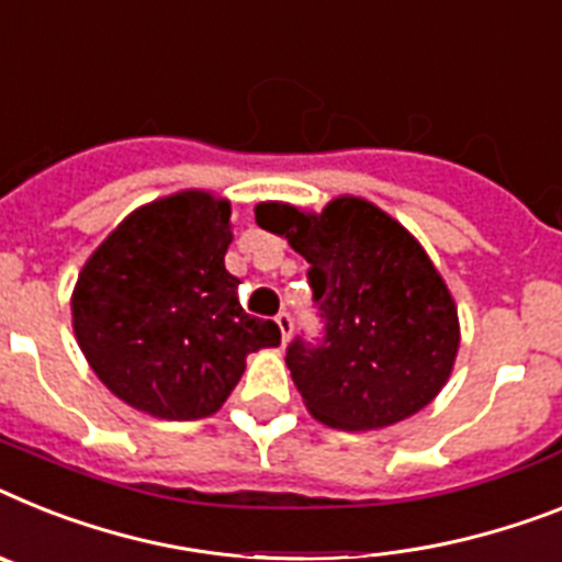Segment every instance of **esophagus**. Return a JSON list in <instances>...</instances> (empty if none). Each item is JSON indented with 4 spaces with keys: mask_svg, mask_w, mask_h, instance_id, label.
<instances>
[{
    "mask_svg": "<svg viewBox=\"0 0 562 562\" xmlns=\"http://www.w3.org/2000/svg\"><path fill=\"white\" fill-rule=\"evenodd\" d=\"M277 325H280L282 342H289L291 331H294V319H291V314H289V311H282V314H277Z\"/></svg>",
    "mask_w": 562,
    "mask_h": 562,
    "instance_id": "1",
    "label": "esophagus"
}]
</instances>
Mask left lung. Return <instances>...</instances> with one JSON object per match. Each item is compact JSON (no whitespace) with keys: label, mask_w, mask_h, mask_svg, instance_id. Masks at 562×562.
I'll return each mask as SVG.
<instances>
[{"label":"left lung","mask_w":562,"mask_h":562,"mask_svg":"<svg viewBox=\"0 0 562 562\" xmlns=\"http://www.w3.org/2000/svg\"><path fill=\"white\" fill-rule=\"evenodd\" d=\"M257 225L311 266L323 346L291 342L285 366L308 414L342 431H374L426 408L454 371L457 303L412 231L362 196L323 211L259 202Z\"/></svg>","instance_id":"left-lung-1"}]
</instances>
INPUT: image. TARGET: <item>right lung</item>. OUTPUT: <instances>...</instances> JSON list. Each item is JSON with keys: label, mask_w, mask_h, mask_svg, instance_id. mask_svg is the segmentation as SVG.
I'll list each match as a JSON object with an SVG mask.
<instances>
[{"label": "right lung", "mask_w": 562, "mask_h": 562, "mask_svg": "<svg viewBox=\"0 0 562 562\" xmlns=\"http://www.w3.org/2000/svg\"><path fill=\"white\" fill-rule=\"evenodd\" d=\"M231 202L188 188L131 211L85 259L70 323L93 374L136 412L202 419L223 408L245 357L280 346L248 317L225 268Z\"/></svg>", "instance_id": "add662e5"}]
</instances>
